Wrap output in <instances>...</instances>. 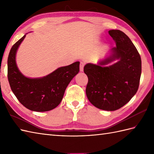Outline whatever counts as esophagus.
I'll return each instance as SVG.
<instances>
[{
	"label": "esophagus",
	"mask_w": 154,
	"mask_h": 154,
	"mask_svg": "<svg viewBox=\"0 0 154 154\" xmlns=\"http://www.w3.org/2000/svg\"><path fill=\"white\" fill-rule=\"evenodd\" d=\"M85 66V63L83 61H81L80 63V71H83V68Z\"/></svg>",
	"instance_id": "1"
}]
</instances>
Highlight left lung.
<instances>
[{
  "instance_id": "1",
  "label": "left lung",
  "mask_w": 154,
  "mask_h": 154,
  "mask_svg": "<svg viewBox=\"0 0 154 154\" xmlns=\"http://www.w3.org/2000/svg\"><path fill=\"white\" fill-rule=\"evenodd\" d=\"M109 34L116 46L97 65L86 64L84 72L88 77L86 94L91 103L99 109L113 111L125 105L136 93L142 61L134 45L123 32L111 30ZM115 60L116 63L106 65Z\"/></svg>"
}]
</instances>
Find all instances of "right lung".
I'll return each instance as SVG.
<instances>
[{
  "mask_svg": "<svg viewBox=\"0 0 154 154\" xmlns=\"http://www.w3.org/2000/svg\"><path fill=\"white\" fill-rule=\"evenodd\" d=\"M26 37L12 45L8 57V79L13 93L28 109L45 112L57 107L72 79L79 71V61L61 67L46 76L28 78L21 73L16 63V54Z\"/></svg>",
  "mask_w": 154,
  "mask_h": 154,
  "instance_id": "obj_1",
  "label": "right lung"
}]
</instances>
